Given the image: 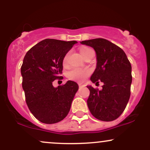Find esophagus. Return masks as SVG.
<instances>
[{
  "label": "esophagus",
  "mask_w": 150,
  "mask_h": 150,
  "mask_svg": "<svg viewBox=\"0 0 150 150\" xmlns=\"http://www.w3.org/2000/svg\"><path fill=\"white\" fill-rule=\"evenodd\" d=\"M79 87H80V88H82V87H85V85H83L82 83H79Z\"/></svg>",
  "instance_id": "obj_1"
}]
</instances>
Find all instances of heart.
<instances>
[{
    "label": "heart",
    "mask_w": 150,
    "mask_h": 150,
    "mask_svg": "<svg viewBox=\"0 0 150 150\" xmlns=\"http://www.w3.org/2000/svg\"><path fill=\"white\" fill-rule=\"evenodd\" d=\"M92 49H91L90 48L85 47L81 48L80 49V53L81 56L83 58H85L88 53L92 51ZM68 53H67L66 55L64 56L63 60V65H66L68 64ZM90 74V70L89 69H80V68H73L72 70H70L68 73V77H69L70 80H78L80 82L85 80V79L87 77L88 75Z\"/></svg>",
    "instance_id": "1"
}]
</instances>
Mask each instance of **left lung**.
Masks as SVG:
<instances>
[{"instance_id":"8db88e82","label":"left lung","mask_w":150,"mask_h":150,"mask_svg":"<svg viewBox=\"0 0 150 150\" xmlns=\"http://www.w3.org/2000/svg\"><path fill=\"white\" fill-rule=\"evenodd\" d=\"M80 43L92 47L97 55V67L91 81L104 83L101 90L87 86L90 92L87 101L89 111L98 120H116L123 112L130 99L132 83L130 61L123 50L105 39L98 38Z\"/></svg>"}]
</instances>
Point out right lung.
I'll return each mask as SVG.
<instances>
[{"label":"right lung","instance_id":"obj_1","mask_svg":"<svg viewBox=\"0 0 150 150\" xmlns=\"http://www.w3.org/2000/svg\"><path fill=\"white\" fill-rule=\"evenodd\" d=\"M77 43L46 39L31 48L24 58L21 75L26 103L42 123H58L69 113L78 85L68 80L54 87L53 82L61 78L63 58Z\"/></svg>","mask_w":150,"mask_h":150}]
</instances>
